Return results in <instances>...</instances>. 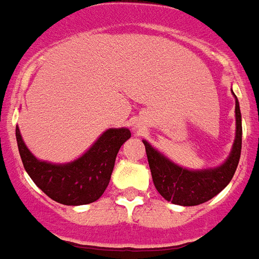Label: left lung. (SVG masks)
Segmentation results:
<instances>
[{"instance_id":"left-lung-1","label":"left lung","mask_w":259,"mask_h":259,"mask_svg":"<svg viewBox=\"0 0 259 259\" xmlns=\"http://www.w3.org/2000/svg\"><path fill=\"white\" fill-rule=\"evenodd\" d=\"M236 99V137L229 157L220 167L207 169H188L172 163L169 158L143 141L153 184L164 199L178 205H199L211 200L229 184L241 153V113Z\"/></svg>"}]
</instances>
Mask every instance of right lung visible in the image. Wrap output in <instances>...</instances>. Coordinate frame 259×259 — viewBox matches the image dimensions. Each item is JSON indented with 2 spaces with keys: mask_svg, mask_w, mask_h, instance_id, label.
I'll return each instance as SVG.
<instances>
[{
  "mask_svg": "<svg viewBox=\"0 0 259 259\" xmlns=\"http://www.w3.org/2000/svg\"><path fill=\"white\" fill-rule=\"evenodd\" d=\"M130 138L128 128H110L77 160L52 164L33 156L16 127V141L24 169L48 197L65 205L90 204L101 197L110 182L117 153Z\"/></svg>",
  "mask_w": 259,
  "mask_h": 259,
  "instance_id": "obj_1",
  "label": "right lung"
}]
</instances>
